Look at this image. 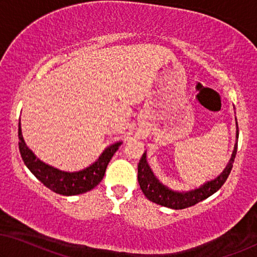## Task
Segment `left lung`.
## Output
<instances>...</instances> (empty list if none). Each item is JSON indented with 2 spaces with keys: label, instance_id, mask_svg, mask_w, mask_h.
<instances>
[{
  "label": "left lung",
  "instance_id": "obj_1",
  "mask_svg": "<svg viewBox=\"0 0 257 257\" xmlns=\"http://www.w3.org/2000/svg\"><path fill=\"white\" fill-rule=\"evenodd\" d=\"M236 140L239 137V128H238V122H236ZM236 149H238V142L234 145V151L232 153V158L227 164L226 168H225L223 173H221L217 179L212 180V181L206 182L205 185L197 189L186 191V193H181V191H175L168 188L167 186L163 185L158 179L155 177L153 172L151 171L150 166L147 163V155L145 152L142 156V158L139 163V183L142 191L145 195V197L148 200H150L153 203L157 204L166 206V208H171L174 210H181L193 206L201 201L205 200L209 196H211L212 194L216 193L217 190L221 188V186L224 185L226 181L229 173H231L233 163H234V158L236 155Z\"/></svg>",
  "mask_w": 257,
  "mask_h": 257
}]
</instances>
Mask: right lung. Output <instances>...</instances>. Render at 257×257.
Segmentation results:
<instances>
[{
    "label": "right lung",
    "instance_id": "1",
    "mask_svg": "<svg viewBox=\"0 0 257 257\" xmlns=\"http://www.w3.org/2000/svg\"><path fill=\"white\" fill-rule=\"evenodd\" d=\"M18 139L19 152H21L23 162L32 172L34 177L54 193L66 195V196L86 193V191L93 189L98 183H100L109 160L112 159L113 155L122 144L121 142H118V143L110 145L102 152V155L99 157V159L93 165L85 170L79 172H64L41 162L26 147L24 139L22 136L21 122L18 123Z\"/></svg>",
    "mask_w": 257,
    "mask_h": 257
}]
</instances>
